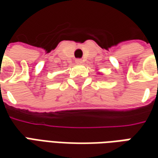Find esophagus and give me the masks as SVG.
<instances>
[{"label": "esophagus", "instance_id": "obj_1", "mask_svg": "<svg viewBox=\"0 0 158 158\" xmlns=\"http://www.w3.org/2000/svg\"><path fill=\"white\" fill-rule=\"evenodd\" d=\"M76 62L77 64H81V63H82V60H81V59H76Z\"/></svg>", "mask_w": 158, "mask_h": 158}]
</instances>
